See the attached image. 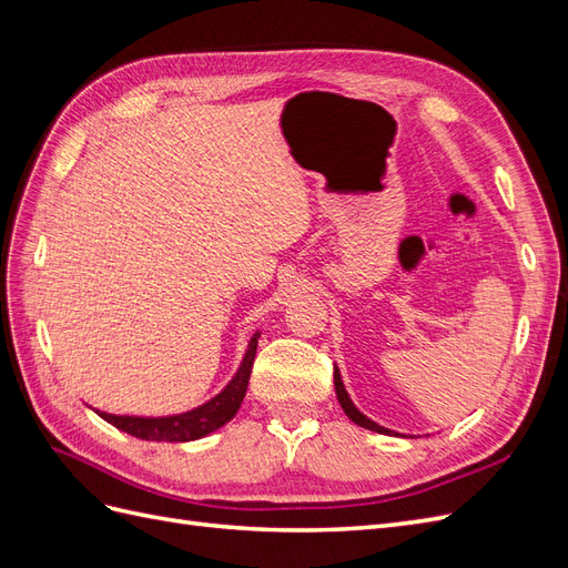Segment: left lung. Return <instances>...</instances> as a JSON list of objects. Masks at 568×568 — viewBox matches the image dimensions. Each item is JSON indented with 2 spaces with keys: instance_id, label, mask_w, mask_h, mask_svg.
Instances as JSON below:
<instances>
[{
  "instance_id": "1",
  "label": "left lung",
  "mask_w": 568,
  "mask_h": 568,
  "mask_svg": "<svg viewBox=\"0 0 568 568\" xmlns=\"http://www.w3.org/2000/svg\"><path fill=\"white\" fill-rule=\"evenodd\" d=\"M334 388H336V398H338V403H341L343 412H346V415H348L355 424L365 426V428H369V432H376V434H390L388 428H384V426H379V424H374L372 419H367V417L363 415V412H359V409L351 403L346 388H343V382H341V374H338V369H334Z\"/></svg>"
}]
</instances>
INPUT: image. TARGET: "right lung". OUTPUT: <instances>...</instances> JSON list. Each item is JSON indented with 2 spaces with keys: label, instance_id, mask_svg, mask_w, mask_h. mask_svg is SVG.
Returning a JSON list of instances; mask_svg holds the SVG:
<instances>
[{
  "label": "right lung",
  "instance_id": "1",
  "mask_svg": "<svg viewBox=\"0 0 568 568\" xmlns=\"http://www.w3.org/2000/svg\"><path fill=\"white\" fill-rule=\"evenodd\" d=\"M255 348H257V334L251 338L244 363H242V367H239L230 386L222 393H217L213 400H209L192 412H184V415H175V417H159V419L115 417V415H106V412H99V417L106 419L115 428H120V432H125V434H130L134 438H142V440L184 443V440H196V438L209 436L215 432V428L225 426L236 415V409L242 407L246 386L251 379Z\"/></svg>",
  "mask_w": 568,
  "mask_h": 568
}]
</instances>
